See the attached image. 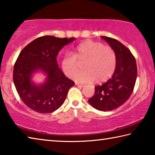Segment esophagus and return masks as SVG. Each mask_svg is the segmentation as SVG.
I'll list each match as a JSON object with an SVG mask.
<instances>
[{"label":"esophagus","mask_w":155,"mask_h":155,"mask_svg":"<svg viewBox=\"0 0 155 155\" xmlns=\"http://www.w3.org/2000/svg\"><path fill=\"white\" fill-rule=\"evenodd\" d=\"M75 85L78 86H80V87H84V86H85V84H80V83H75Z\"/></svg>","instance_id":"1"}]
</instances>
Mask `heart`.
Listing matches in <instances>:
<instances>
[{
  "label": "heart",
  "mask_w": 155,
  "mask_h": 155,
  "mask_svg": "<svg viewBox=\"0 0 155 155\" xmlns=\"http://www.w3.org/2000/svg\"><path fill=\"white\" fill-rule=\"evenodd\" d=\"M84 63V71L76 73L73 79L79 82L97 83L107 81L113 75L116 66V55L112 48L101 43L86 41L75 48L72 54L62 61V69L69 77L80 69V65Z\"/></svg>",
  "instance_id": "1"
}]
</instances>
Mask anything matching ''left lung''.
I'll list each match as a JSON object with an SVG mask.
<instances>
[{
	"instance_id": "obj_1",
	"label": "left lung",
	"mask_w": 155,
	"mask_h": 155,
	"mask_svg": "<svg viewBox=\"0 0 155 155\" xmlns=\"http://www.w3.org/2000/svg\"><path fill=\"white\" fill-rule=\"evenodd\" d=\"M115 51L116 66L112 77L95 86L94 95L88 99L92 106L100 111H111L123 105L134 91L137 75L135 57L118 40L101 36Z\"/></svg>"
}]
</instances>
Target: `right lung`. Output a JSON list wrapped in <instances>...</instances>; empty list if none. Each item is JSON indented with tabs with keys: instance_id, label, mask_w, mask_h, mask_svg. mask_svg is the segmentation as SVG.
Returning a JSON list of instances; mask_svg holds the SVG:
<instances>
[{
	"instance_id": "right-lung-1",
	"label": "right lung",
	"mask_w": 155,
	"mask_h": 155,
	"mask_svg": "<svg viewBox=\"0 0 155 155\" xmlns=\"http://www.w3.org/2000/svg\"><path fill=\"white\" fill-rule=\"evenodd\" d=\"M75 38L40 37L27 45L19 54L13 68V79L21 101L38 113H51L63 104L75 82L58 66V51ZM40 69L47 74L46 82L37 86L31 82L32 72Z\"/></svg>"
}]
</instances>
